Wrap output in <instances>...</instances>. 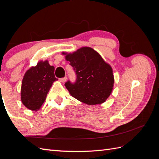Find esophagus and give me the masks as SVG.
I'll return each mask as SVG.
<instances>
[{
  "label": "esophagus",
  "instance_id": "esophagus-1",
  "mask_svg": "<svg viewBox=\"0 0 159 159\" xmlns=\"http://www.w3.org/2000/svg\"><path fill=\"white\" fill-rule=\"evenodd\" d=\"M66 80H67V77H63V78H61V79H59V80L61 83H65L66 81Z\"/></svg>",
  "mask_w": 159,
  "mask_h": 159
}]
</instances>
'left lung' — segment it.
Returning <instances> with one entry per match:
<instances>
[{"mask_svg": "<svg viewBox=\"0 0 159 159\" xmlns=\"http://www.w3.org/2000/svg\"><path fill=\"white\" fill-rule=\"evenodd\" d=\"M76 74L74 83L70 80L65 86L74 98L89 105L100 104L112 92L113 70L96 50L83 47L73 53L63 52Z\"/></svg>", "mask_w": 159, "mask_h": 159, "instance_id": "8db88e82", "label": "left lung"}]
</instances>
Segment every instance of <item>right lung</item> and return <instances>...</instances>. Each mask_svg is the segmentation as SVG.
I'll use <instances>...</instances> for the list:
<instances>
[{"instance_id":"obj_1","label":"right lung","mask_w":159,"mask_h":159,"mask_svg":"<svg viewBox=\"0 0 159 159\" xmlns=\"http://www.w3.org/2000/svg\"><path fill=\"white\" fill-rule=\"evenodd\" d=\"M54 72L55 67L48 61H39L26 71L21 87V100L26 108L32 111L40 109L53 82L58 80Z\"/></svg>"}]
</instances>
